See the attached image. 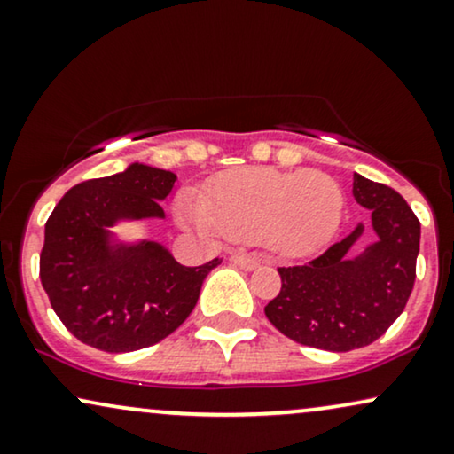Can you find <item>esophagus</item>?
Here are the masks:
<instances>
[{
    "label": "esophagus",
    "instance_id": "esophagus-1",
    "mask_svg": "<svg viewBox=\"0 0 454 454\" xmlns=\"http://www.w3.org/2000/svg\"><path fill=\"white\" fill-rule=\"evenodd\" d=\"M231 262H233V265H238L239 270L248 271V270H254V267L259 265V256L248 254V253H233Z\"/></svg>",
    "mask_w": 454,
    "mask_h": 454
}]
</instances>
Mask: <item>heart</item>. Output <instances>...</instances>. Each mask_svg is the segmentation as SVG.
<instances>
[{
    "label": "heart",
    "instance_id": "obj_1",
    "mask_svg": "<svg viewBox=\"0 0 454 454\" xmlns=\"http://www.w3.org/2000/svg\"><path fill=\"white\" fill-rule=\"evenodd\" d=\"M210 200L184 192L178 208L206 236L259 239L282 256H305L334 238L343 218L340 184L322 170L246 168L216 178Z\"/></svg>",
    "mask_w": 454,
    "mask_h": 454
}]
</instances>
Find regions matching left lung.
<instances>
[{
  "label": "left lung",
  "mask_w": 454,
  "mask_h": 454,
  "mask_svg": "<svg viewBox=\"0 0 454 454\" xmlns=\"http://www.w3.org/2000/svg\"><path fill=\"white\" fill-rule=\"evenodd\" d=\"M354 198L371 215L377 242L349 259L360 223L305 265L278 267L282 288L265 307L288 339L339 354L371 345L398 320L415 286L421 239L415 212L387 184L354 175Z\"/></svg>",
  "instance_id": "1"
}]
</instances>
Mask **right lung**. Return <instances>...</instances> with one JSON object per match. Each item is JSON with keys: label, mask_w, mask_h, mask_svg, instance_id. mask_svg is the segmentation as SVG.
<instances>
[{"label": "right lung", "mask_w": 454, "mask_h": 454, "mask_svg": "<svg viewBox=\"0 0 454 454\" xmlns=\"http://www.w3.org/2000/svg\"><path fill=\"white\" fill-rule=\"evenodd\" d=\"M175 181V172L130 164L75 184L50 215L39 279L56 316L82 343L109 354L160 343L187 320L206 276L221 265L212 259L184 267L149 239L114 242L115 223L164 218L160 201Z\"/></svg>", "instance_id": "add662e5"}]
</instances>
